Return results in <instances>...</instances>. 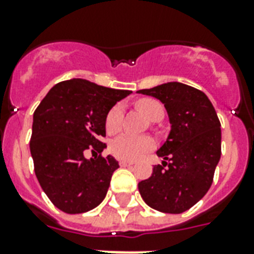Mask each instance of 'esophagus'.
<instances>
[{
    "mask_svg": "<svg viewBox=\"0 0 254 254\" xmlns=\"http://www.w3.org/2000/svg\"><path fill=\"white\" fill-rule=\"evenodd\" d=\"M131 165H134L133 161H124V159L120 161V166L121 167H127V166H131Z\"/></svg>",
    "mask_w": 254,
    "mask_h": 254,
    "instance_id": "1",
    "label": "esophagus"
}]
</instances>
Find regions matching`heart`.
<instances>
[{
    "instance_id": "obj_1",
    "label": "heart",
    "mask_w": 254,
    "mask_h": 254,
    "mask_svg": "<svg viewBox=\"0 0 254 254\" xmlns=\"http://www.w3.org/2000/svg\"><path fill=\"white\" fill-rule=\"evenodd\" d=\"M135 107L149 117L151 121H159L165 115L163 105L154 99H141L135 103ZM124 108L121 104H116L108 111L105 116V130L108 134H115L123 127ZM154 146V141L150 137L123 134L115 138L109 145V150L116 158L135 161L141 158Z\"/></svg>"
}]
</instances>
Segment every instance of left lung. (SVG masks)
<instances>
[{"label":"left lung","instance_id":"8db88e82","mask_svg":"<svg viewBox=\"0 0 254 254\" xmlns=\"http://www.w3.org/2000/svg\"><path fill=\"white\" fill-rule=\"evenodd\" d=\"M165 104L171 131L157 151L165 161L150 178L138 183L149 207L165 213H182L209 190L221 155L220 121L201 91L178 81L141 89Z\"/></svg>","mask_w":254,"mask_h":254}]
</instances>
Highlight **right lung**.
<instances>
[{"label":"right lung","mask_w":254,"mask_h":254,"mask_svg":"<svg viewBox=\"0 0 254 254\" xmlns=\"http://www.w3.org/2000/svg\"><path fill=\"white\" fill-rule=\"evenodd\" d=\"M130 93L72 79L51 88L34 112V171L51 203L63 212H87L104 200L112 174L119 169L113 157L101 155L107 146L101 142L105 116Z\"/></svg>","instance_id":"obj_1"}]
</instances>
